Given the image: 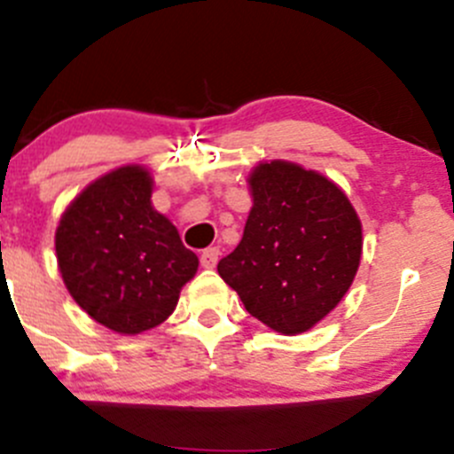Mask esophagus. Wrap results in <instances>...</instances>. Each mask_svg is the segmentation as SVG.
Segmentation results:
<instances>
[{
  "mask_svg": "<svg viewBox=\"0 0 454 454\" xmlns=\"http://www.w3.org/2000/svg\"><path fill=\"white\" fill-rule=\"evenodd\" d=\"M217 259H219V248H206L204 253H201V256H200V261H201V268H206V270H213L215 265H217Z\"/></svg>",
  "mask_w": 454,
  "mask_h": 454,
  "instance_id": "obj_1",
  "label": "esophagus"
}]
</instances>
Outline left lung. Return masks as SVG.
I'll return each mask as SVG.
<instances>
[{
    "label": "left lung",
    "mask_w": 454,
    "mask_h": 454,
    "mask_svg": "<svg viewBox=\"0 0 454 454\" xmlns=\"http://www.w3.org/2000/svg\"><path fill=\"white\" fill-rule=\"evenodd\" d=\"M244 237L217 272L263 325L286 336L312 329L354 283L363 223L340 186L287 160L248 176Z\"/></svg>",
    "instance_id": "8db88e82"
}]
</instances>
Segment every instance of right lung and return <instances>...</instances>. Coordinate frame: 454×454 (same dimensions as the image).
<instances>
[{"label": "right lung", "mask_w": 454, "mask_h": 454, "mask_svg": "<svg viewBox=\"0 0 454 454\" xmlns=\"http://www.w3.org/2000/svg\"><path fill=\"white\" fill-rule=\"evenodd\" d=\"M153 177L140 164L87 184L54 235L59 272L96 323L125 336L158 327L176 309L200 259L151 204Z\"/></svg>", "instance_id": "1"}]
</instances>
